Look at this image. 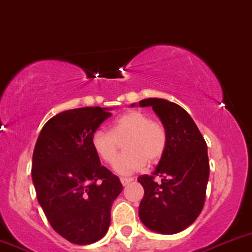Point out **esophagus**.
<instances>
[{
  "instance_id": "34e87169",
  "label": "esophagus",
  "mask_w": 252,
  "mask_h": 252,
  "mask_svg": "<svg viewBox=\"0 0 252 252\" xmlns=\"http://www.w3.org/2000/svg\"><path fill=\"white\" fill-rule=\"evenodd\" d=\"M131 178H121V183H122V185H123V187H126V185H128L129 183L131 182Z\"/></svg>"
}]
</instances>
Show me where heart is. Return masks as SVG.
<instances>
[{"label": "heart", "instance_id": "obj_1", "mask_svg": "<svg viewBox=\"0 0 252 252\" xmlns=\"http://www.w3.org/2000/svg\"><path fill=\"white\" fill-rule=\"evenodd\" d=\"M124 142V154L116 164L119 174L129 175L141 171L146 163H157L167 149L166 128L158 122L151 121L144 112L131 110L113 122L110 131L97 129L91 135V146L98 158L113 164L118 157L119 144Z\"/></svg>", "mask_w": 252, "mask_h": 252}]
</instances>
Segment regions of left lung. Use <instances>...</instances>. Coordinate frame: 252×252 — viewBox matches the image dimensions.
I'll list each match as a JSON object with an SVG mask.
<instances>
[{"instance_id":"8db88e82","label":"left lung","mask_w":252,"mask_h":252,"mask_svg":"<svg viewBox=\"0 0 252 252\" xmlns=\"http://www.w3.org/2000/svg\"><path fill=\"white\" fill-rule=\"evenodd\" d=\"M139 106L152 107L168 136L154 173L138 178L145 191L139 217L150 230L175 234L192 224L204 207L210 177L207 145L190 114L177 103L145 98ZM155 176L161 182H155Z\"/></svg>"}]
</instances>
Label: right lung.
<instances>
[{"mask_svg": "<svg viewBox=\"0 0 252 252\" xmlns=\"http://www.w3.org/2000/svg\"><path fill=\"white\" fill-rule=\"evenodd\" d=\"M110 108L61 112L42 126L32 154V178L51 227L77 245L107 233L111 207L123 190L121 180L91 146V135L111 117Z\"/></svg>", "mask_w": 252, "mask_h": 252, "instance_id": "1", "label": "right lung"}]
</instances>
